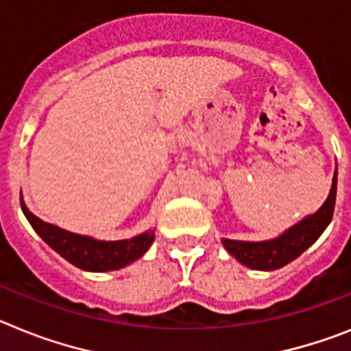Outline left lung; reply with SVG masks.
Returning a JSON list of instances; mask_svg holds the SVG:
<instances>
[{
    "mask_svg": "<svg viewBox=\"0 0 351 351\" xmlns=\"http://www.w3.org/2000/svg\"><path fill=\"white\" fill-rule=\"evenodd\" d=\"M337 193V169L332 178V187L327 199L316 210L315 213L306 215L302 221H298L291 228L282 231L279 237L261 242H247V240H231L222 239V245L233 256L234 260L252 270H277L285 267L289 261L302 254L307 247H311L325 228L330 224L334 205H336Z\"/></svg>",
    "mask_w": 351,
    "mask_h": 351,
    "instance_id": "8db88e82",
    "label": "left lung"
}]
</instances>
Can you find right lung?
I'll use <instances>...</instances> for the list:
<instances>
[{
  "label": "right lung",
  "instance_id": "1",
  "mask_svg": "<svg viewBox=\"0 0 351 351\" xmlns=\"http://www.w3.org/2000/svg\"><path fill=\"white\" fill-rule=\"evenodd\" d=\"M21 206L42 240L69 263L75 265L86 272H111L127 267L132 261L139 260L154 243L155 231L148 230L127 240H99L88 234H79L66 231L51 222L38 219L29 212L21 194Z\"/></svg>",
  "mask_w": 351,
  "mask_h": 351
}]
</instances>
